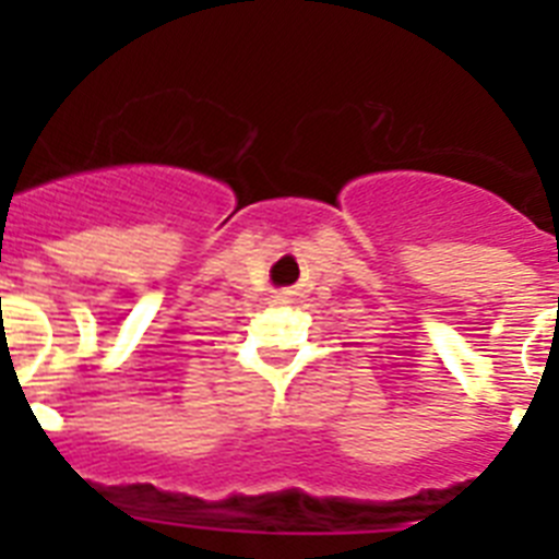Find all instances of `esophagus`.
<instances>
[{
	"label": "esophagus",
	"instance_id": "34e87169",
	"mask_svg": "<svg viewBox=\"0 0 559 559\" xmlns=\"http://www.w3.org/2000/svg\"><path fill=\"white\" fill-rule=\"evenodd\" d=\"M280 299H288V294H283V296H280Z\"/></svg>",
	"mask_w": 559,
	"mask_h": 559
}]
</instances>
